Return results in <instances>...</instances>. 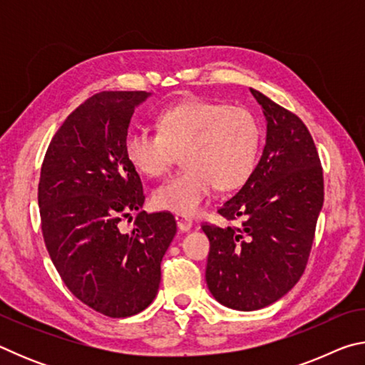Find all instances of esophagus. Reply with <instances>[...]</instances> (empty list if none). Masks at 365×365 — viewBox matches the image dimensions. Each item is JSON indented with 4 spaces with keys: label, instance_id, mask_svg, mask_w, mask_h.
I'll use <instances>...</instances> for the list:
<instances>
[{
    "label": "esophagus",
    "instance_id": "obj_1",
    "mask_svg": "<svg viewBox=\"0 0 365 365\" xmlns=\"http://www.w3.org/2000/svg\"><path fill=\"white\" fill-rule=\"evenodd\" d=\"M175 220H177V227L180 228L182 232H188L190 228H191V225H193V222H191L187 215H183V214H177L175 215Z\"/></svg>",
    "mask_w": 365,
    "mask_h": 365
}]
</instances>
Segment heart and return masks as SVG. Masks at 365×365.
<instances>
[{"label": "heart", "instance_id": "1", "mask_svg": "<svg viewBox=\"0 0 365 365\" xmlns=\"http://www.w3.org/2000/svg\"><path fill=\"white\" fill-rule=\"evenodd\" d=\"M158 132L130 128L123 138L128 163L141 174L160 177L183 151L187 165L153 191L159 209L193 215L219 190H235L256 169L262 125L251 109L211 100H188L163 109Z\"/></svg>", "mask_w": 365, "mask_h": 365}]
</instances>
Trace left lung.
Instances as JSON below:
<instances>
[{
    "label": "left lung",
    "mask_w": 365,
    "mask_h": 365,
    "mask_svg": "<svg viewBox=\"0 0 365 365\" xmlns=\"http://www.w3.org/2000/svg\"><path fill=\"white\" fill-rule=\"evenodd\" d=\"M267 120V138L255 172L217 212L207 235L206 282L220 304L256 311L280 299L304 274L324 205L317 148L298 115L251 88Z\"/></svg>",
    "instance_id": "obj_1"
}]
</instances>
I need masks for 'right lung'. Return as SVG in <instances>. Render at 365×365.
<instances>
[{
  "label": "right lung",
  "mask_w": 365,
  "mask_h": 365,
  "mask_svg": "<svg viewBox=\"0 0 365 365\" xmlns=\"http://www.w3.org/2000/svg\"><path fill=\"white\" fill-rule=\"evenodd\" d=\"M146 91H101L67 117L41 164L38 206L49 257L71 293L108 317L151 304L175 237L170 212L140 211L143 183L123 153ZM138 212L130 232L120 222Z\"/></svg>",
  "instance_id": "add662e5"
}]
</instances>
